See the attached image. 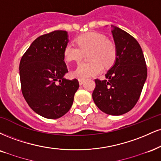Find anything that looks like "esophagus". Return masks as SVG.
I'll use <instances>...</instances> for the list:
<instances>
[{"label":"esophagus","mask_w":161,"mask_h":161,"mask_svg":"<svg viewBox=\"0 0 161 161\" xmlns=\"http://www.w3.org/2000/svg\"><path fill=\"white\" fill-rule=\"evenodd\" d=\"M84 82H85V80H83V79H79V85H81V86H82L83 83H84Z\"/></svg>","instance_id":"esophagus-1"}]
</instances>
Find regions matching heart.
Wrapping results in <instances>:
<instances>
[{"mask_svg": "<svg viewBox=\"0 0 161 161\" xmlns=\"http://www.w3.org/2000/svg\"><path fill=\"white\" fill-rule=\"evenodd\" d=\"M78 47L68 43L64 49V57L67 62H79L83 54L89 52V63L80 64L72 72L73 76L85 79L100 74L103 66L110 67L117 58V48L112 40L97 32H88L76 39Z\"/></svg>", "mask_w": 161, "mask_h": 161, "instance_id": "heart-1", "label": "heart"}]
</instances>
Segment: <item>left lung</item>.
Returning <instances> with one entry per match:
<instances>
[{
  "label": "left lung",
  "instance_id": "1",
  "mask_svg": "<svg viewBox=\"0 0 161 161\" xmlns=\"http://www.w3.org/2000/svg\"><path fill=\"white\" fill-rule=\"evenodd\" d=\"M117 48V58L105 75L96 79L92 97L102 112L121 115L134 107L147 78L146 63L142 50L133 36L113 26L112 31Z\"/></svg>",
  "mask_w": 161,
  "mask_h": 161
}]
</instances>
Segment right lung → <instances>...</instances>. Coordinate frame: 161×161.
Instances as JSON below:
<instances>
[{"mask_svg": "<svg viewBox=\"0 0 161 161\" xmlns=\"http://www.w3.org/2000/svg\"><path fill=\"white\" fill-rule=\"evenodd\" d=\"M67 36V31L59 30L40 36L19 64L23 96L34 112L46 119L65 115L79 86L78 79L64 78L68 72L64 57Z\"/></svg>", "mask_w": 161, "mask_h": 161, "instance_id": "add662e5", "label": "right lung"}]
</instances>
